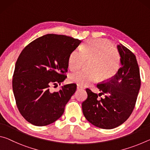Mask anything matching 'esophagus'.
I'll return each instance as SVG.
<instances>
[{
    "label": "esophagus",
    "instance_id": "esophagus-1",
    "mask_svg": "<svg viewBox=\"0 0 150 150\" xmlns=\"http://www.w3.org/2000/svg\"><path fill=\"white\" fill-rule=\"evenodd\" d=\"M77 88L78 90H79V89H83V87H82V86H80V85H77Z\"/></svg>",
    "mask_w": 150,
    "mask_h": 150
}]
</instances>
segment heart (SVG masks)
<instances>
[{"instance_id": "obj_1", "label": "heart", "mask_w": 150, "mask_h": 150, "mask_svg": "<svg viewBox=\"0 0 150 150\" xmlns=\"http://www.w3.org/2000/svg\"><path fill=\"white\" fill-rule=\"evenodd\" d=\"M89 71H79L69 76V80L79 85H89L100 79L107 81L118 71L120 55L117 48L104 39L88 40L75 50L68 58V67L71 71L79 69L85 62H88Z\"/></svg>"}]
</instances>
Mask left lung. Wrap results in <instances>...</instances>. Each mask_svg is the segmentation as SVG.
Listing matches in <instances>:
<instances>
[{
  "mask_svg": "<svg viewBox=\"0 0 150 150\" xmlns=\"http://www.w3.org/2000/svg\"><path fill=\"white\" fill-rule=\"evenodd\" d=\"M121 67L109 80L98 83L97 95L87 88V98L82 103L86 119L103 129H112L123 124L134 108L141 85L136 57L122 44L118 45ZM103 95V97L99 96Z\"/></svg>",
  "mask_w": 150,
  "mask_h": 150,
  "instance_id": "obj_1",
  "label": "left lung"
}]
</instances>
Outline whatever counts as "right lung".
<instances>
[{"label":"right lung","instance_id":"right-lung-1","mask_svg":"<svg viewBox=\"0 0 150 150\" xmlns=\"http://www.w3.org/2000/svg\"><path fill=\"white\" fill-rule=\"evenodd\" d=\"M81 42L67 35L46 34L22 50L15 65L12 89L18 109L28 122L47 126L62 116L77 85H65L54 93L50 87L67 77L68 58Z\"/></svg>","mask_w":150,"mask_h":150}]
</instances>
